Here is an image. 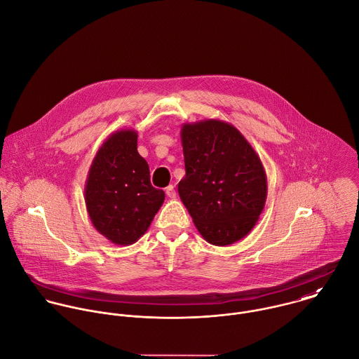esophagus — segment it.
Wrapping results in <instances>:
<instances>
[{"label": "esophagus", "mask_w": 359, "mask_h": 359, "mask_svg": "<svg viewBox=\"0 0 359 359\" xmlns=\"http://www.w3.org/2000/svg\"><path fill=\"white\" fill-rule=\"evenodd\" d=\"M165 195H167L170 199H174V198L177 196V192H175L174 185H168V187L165 188Z\"/></svg>", "instance_id": "1"}]
</instances>
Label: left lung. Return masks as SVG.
Wrapping results in <instances>:
<instances>
[{"label": "left lung", "mask_w": 359, "mask_h": 359, "mask_svg": "<svg viewBox=\"0 0 359 359\" xmlns=\"http://www.w3.org/2000/svg\"><path fill=\"white\" fill-rule=\"evenodd\" d=\"M185 177L180 198L209 243L227 246L250 233L264 209L267 178L260 157L226 121L181 126Z\"/></svg>", "instance_id": "1"}]
</instances>
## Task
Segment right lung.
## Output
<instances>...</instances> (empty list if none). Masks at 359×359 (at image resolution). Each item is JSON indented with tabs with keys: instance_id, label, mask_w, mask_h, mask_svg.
I'll list each match as a JSON object with an SVG mask.
<instances>
[{
	"instance_id": "obj_1",
	"label": "right lung",
	"mask_w": 359,
	"mask_h": 359,
	"mask_svg": "<svg viewBox=\"0 0 359 359\" xmlns=\"http://www.w3.org/2000/svg\"><path fill=\"white\" fill-rule=\"evenodd\" d=\"M150 184L147 161L137 153V132H113L99 147L85 184L93 227L116 245H130L150 227L164 202Z\"/></svg>"
}]
</instances>
